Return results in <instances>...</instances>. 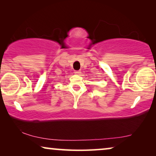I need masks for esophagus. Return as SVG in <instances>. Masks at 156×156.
<instances>
[{"label": "esophagus", "mask_w": 156, "mask_h": 156, "mask_svg": "<svg viewBox=\"0 0 156 156\" xmlns=\"http://www.w3.org/2000/svg\"><path fill=\"white\" fill-rule=\"evenodd\" d=\"M74 73L76 74H78V75H80V74H82V72H81L80 70H77V71H74Z\"/></svg>", "instance_id": "1"}]
</instances>
